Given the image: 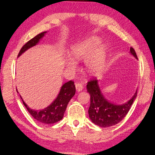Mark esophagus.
<instances>
[{"label": "esophagus", "mask_w": 155, "mask_h": 155, "mask_svg": "<svg viewBox=\"0 0 155 155\" xmlns=\"http://www.w3.org/2000/svg\"><path fill=\"white\" fill-rule=\"evenodd\" d=\"M76 91L78 92H80L83 90V86L81 83H76Z\"/></svg>", "instance_id": "esophagus-1"}]
</instances>
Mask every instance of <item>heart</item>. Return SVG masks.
Masks as SVG:
<instances>
[{
    "mask_svg": "<svg viewBox=\"0 0 155 155\" xmlns=\"http://www.w3.org/2000/svg\"><path fill=\"white\" fill-rule=\"evenodd\" d=\"M100 43L99 38L92 37L74 45L70 52L71 58L67 59V64L73 67L75 64L74 61L85 59L87 71L92 75L98 74L104 68L107 60L105 46L102 45L97 46Z\"/></svg>",
    "mask_w": 155,
    "mask_h": 155,
    "instance_id": "obj_1",
    "label": "heart"
}]
</instances>
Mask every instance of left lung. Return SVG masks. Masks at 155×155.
Here are the masks:
<instances>
[{
  "instance_id": "obj_1",
  "label": "left lung",
  "mask_w": 155,
  "mask_h": 155,
  "mask_svg": "<svg viewBox=\"0 0 155 155\" xmlns=\"http://www.w3.org/2000/svg\"><path fill=\"white\" fill-rule=\"evenodd\" d=\"M130 53L138 59L133 48L130 47ZM87 92L91 95V104L88 109L89 118L95 125L101 127H109L122 120L137 96L136 91L133 96L124 104L116 105L107 101L101 92L98 81L94 78L87 83Z\"/></svg>"
}]
</instances>
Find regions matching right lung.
I'll return each instance as SVG.
<instances>
[{
    "mask_svg": "<svg viewBox=\"0 0 155 155\" xmlns=\"http://www.w3.org/2000/svg\"><path fill=\"white\" fill-rule=\"evenodd\" d=\"M46 33V31L42 32L28 41L21 49L18 54V57H19L28 49L38 44L39 41L45 36ZM17 92H18L17 90ZM75 93H76V87H75L74 83L70 80L63 84L60 89L57 97L49 106L43 110H39L30 109L23 101L21 96V97L23 104L26 107L28 111L36 120L45 124H52L62 120L68 102L75 95Z\"/></svg>",
    "mask_w": 155,
    "mask_h": 155,
    "instance_id": "obj_1",
    "label": "right lung"
}]
</instances>
